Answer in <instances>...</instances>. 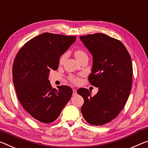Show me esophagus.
<instances>
[{
	"label": "esophagus",
	"instance_id": "34e87169",
	"mask_svg": "<svg viewBox=\"0 0 148 148\" xmlns=\"http://www.w3.org/2000/svg\"><path fill=\"white\" fill-rule=\"evenodd\" d=\"M77 94V91L76 89H73V95H76Z\"/></svg>",
	"mask_w": 148,
	"mask_h": 148
}]
</instances>
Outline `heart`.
I'll use <instances>...</instances> for the list:
<instances>
[{"mask_svg":"<svg viewBox=\"0 0 148 148\" xmlns=\"http://www.w3.org/2000/svg\"><path fill=\"white\" fill-rule=\"evenodd\" d=\"M74 57L79 62L84 59H88V57L87 53L84 50L82 49H78V50L75 51L74 52ZM66 58V55H62V57L60 58L59 63L60 64H62ZM69 80L74 84H78L80 82V78L79 76H74V75H70L69 76Z\"/></svg>","mask_w":148,"mask_h":148,"instance_id":"obj_1","label":"heart"}]
</instances>
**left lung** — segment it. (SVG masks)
Wrapping results in <instances>:
<instances>
[{
  "mask_svg": "<svg viewBox=\"0 0 148 148\" xmlns=\"http://www.w3.org/2000/svg\"><path fill=\"white\" fill-rule=\"evenodd\" d=\"M79 39L93 57L89 82L98 88L94 96L86 88L77 91L84 100L81 112L90 125H103L120 113L130 95L131 57L120 41L103 34L87 35Z\"/></svg>",
  "mask_w": 148,
  "mask_h": 148,
  "instance_id": "8db88e82",
  "label": "left lung"
}]
</instances>
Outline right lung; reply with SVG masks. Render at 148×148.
Segmentation results:
<instances>
[{
    "label": "right lung",
    "mask_w": 148,
    "mask_h": 148,
    "mask_svg": "<svg viewBox=\"0 0 148 148\" xmlns=\"http://www.w3.org/2000/svg\"><path fill=\"white\" fill-rule=\"evenodd\" d=\"M76 37L44 33L20 49L13 64V82L18 98L33 118L43 123L55 121L72 95L66 86L53 88L49 79L59 58Z\"/></svg>",
    "instance_id": "right-lung-1"
}]
</instances>
